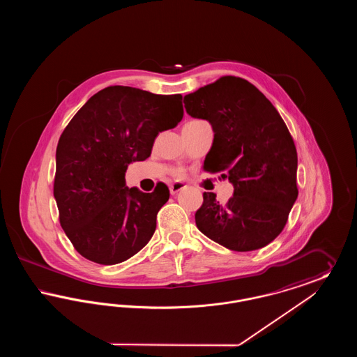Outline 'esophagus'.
<instances>
[{"label": "esophagus", "mask_w": 357, "mask_h": 357, "mask_svg": "<svg viewBox=\"0 0 357 357\" xmlns=\"http://www.w3.org/2000/svg\"><path fill=\"white\" fill-rule=\"evenodd\" d=\"M185 185L182 183V182H175V183H172L170 186V192L171 195H175V194H178L181 190H183L185 188Z\"/></svg>", "instance_id": "34e87169"}]
</instances>
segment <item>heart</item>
I'll list each match as a JSON object with an SVG mask.
<instances>
[{"label": "heart", "instance_id": "heart-1", "mask_svg": "<svg viewBox=\"0 0 357 357\" xmlns=\"http://www.w3.org/2000/svg\"><path fill=\"white\" fill-rule=\"evenodd\" d=\"M191 121H194V120H191ZM178 174H181V171H178Z\"/></svg>", "mask_w": 357, "mask_h": 357}]
</instances>
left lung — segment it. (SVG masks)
Wrapping results in <instances>:
<instances>
[{"label":"left lung","instance_id":"obj_1","mask_svg":"<svg viewBox=\"0 0 357 357\" xmlns=\"http://www.w3.org/2000/svg\"><path fill=\"white\" fill-rule=\"evenodd\" d=\"M186 112L214 131L204 170L229 178L234 194L221 204L204 192L195 213L206 237L234 252L271 243L297 199V151L285 121L262 92L245 79L223 76L185 96Z\"/></svg>","mask_w":357,"mask_h":357}]
</instances>
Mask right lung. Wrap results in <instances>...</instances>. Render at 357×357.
<instances>
[{"label": "right lung", "mask_w": 357, "mask_h": 357, "mask_svg": "<svg viewBox=\"0 0 357 357\" xmlns=\"http://www.w3.org/2000/svg\"><path fill=\"white\" fill-rule=\"evenodd\" d=\"M183 118L182 95H155L123 85L95 93L69 121L56 150L53 195L63 230L77 253L120 264L142 250L170 198L159 182L153 192L126 186L130 163L151 155L159 132Z\"/></svg>", "instance_id": "1"}]
</instances>
